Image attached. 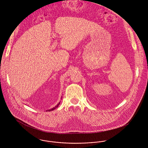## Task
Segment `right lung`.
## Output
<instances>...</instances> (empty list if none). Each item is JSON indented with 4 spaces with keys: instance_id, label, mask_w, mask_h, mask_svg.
<instances>
[{
    "instance_id": "obj_1",
    "label": "right lung",
    "mask_w": 148,
    "mask_h": 148,
    "mask_svg": "<svg viewBox=\"0 0 148 148\" xmlns=\"http://www.w3.org/2000/svg\"><path fill=\"white\" fill-rule=\"evenodd\" d=\"M60 103H58V104L57 105V106H56L54 108H51V109H50V110H47V111H53L54 109H56V108H57L58 107V106L60 105Z\"/></svg>"
}]
</instances>
